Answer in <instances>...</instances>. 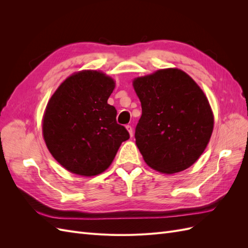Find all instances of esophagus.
<instances>
[{"mask_svg": "<svg viewBox=\"0 0 248 248\" xmlns=\"http://www.w3.org/2000/svg\"><path fill=\"white\" fill-rule=\"evenodd\" d=\"M126 129H127V131L129 132L130 137L132 138V136H133V130H132V127H131L130 125H126Z\"/></svg>", "mask_w": 248, "mask_h": 248, "instance_id": "esophagus-1", "label": "esophagus"}]
</instances>
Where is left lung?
Segmentation results:
<instances>
[{
    "label": "left lung",
    "mask_w": 248,
    "mask_h": 248,
    "mask_svg": "<svg viewBox=\"0 0 248 248\" xmlns=\"http://www.w3.org/2000/svg\"><path fill=\"white\" fill-rule=\"evenodd\" d=\"M141 104L136 142L150 168L175 174L189 168L205 151L214 117L202 90L177 68L134 78Z\"/></svg>",
    "instance_id": "8db88e82"
}]
</instances>
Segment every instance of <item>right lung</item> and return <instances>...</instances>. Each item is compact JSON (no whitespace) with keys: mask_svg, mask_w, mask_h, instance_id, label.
<instances>
[{"mask_svg":"<svg viewBox=\"0 0 248 248\" xmlns=\"http://www.w3.org/2000/svg\"><path fill=\"white\" fill-rule=\"evenodd\" d=\"M114 89V79L104 73L82 70L67 78L50 97L43 138L54 158L73 174H101L129 139L116 121V108L108 103Z\"/></svg>","mask_w":248,"mask_h":248,"instance_id":"right-lung-1","label":"right lung"}]
</instances>
